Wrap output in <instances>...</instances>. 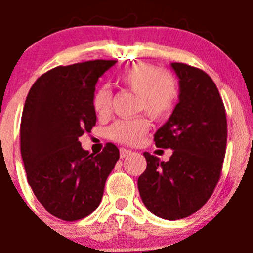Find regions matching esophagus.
Returning <instances> with one entry per match:
<instances>
[{"label":"esophagus","mask_w":253,"mask_h":253,"mask_svg":"<svg viewBox=\"0 0 253 253\" xmlns=\"http://www.w3.org/2000/svg\"><path fill=\"white\" fill-rule=\"evenodd\" d=\"M130 154H131V151H129V149H126V148H120V157H122V158L129 157Z\"/></svg>","instance_id":"34e87169"}]
</instances>
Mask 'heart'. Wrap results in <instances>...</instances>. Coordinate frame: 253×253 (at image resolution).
Listing matches in <instances>:
<instances>
[{
    "label": "heart",
    "mask_w": 253,
    "mask_h": 253,
    "mask_svg": "<svg viewBox=\"0 0 253 253\" xmlns=\"http://www.w3.org/2000/svg\"><path fill=\"white\" fill-rule=\"evenodd\" d=\"M120 84L131 92L137 93L138 113L146 111L152 119L163 120L175 110L180 97V84L177 78L169 71H161L148 63H135L119 77ZM113 93L107 86L99 87L92 97L93 110L100 118H106L111 111ZM149 130V122L144 115L134 119L118 120L107 129L111 140L122 144L134 146L144 138Z\"/></svg>",
    "instance_id": "b5f03b06"
}]
</instances>
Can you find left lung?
<instances>
[{
	"instance_id": "left-lung-1",
	"label": "left lung",
	"mask_w": 253,
	"mask_h": 253,
	"mask_svg": "<svg viewBox=\"0 0 253 253\" xmlns=\"http://www.w3.org/2000/svg\"><path fill=\"white\" fill-rule=\"evenodd\" d=\"M171 66L180 78V101L154 142L173 153L163 162L144 152L147 169L138 189L151 213L177 220L196 213L214 193L227 148V116L208 73L185 63Z\"/></svg>"
}]
</instances>
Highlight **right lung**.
Segmentation results:
<instances>
[{
  "label": "right lung",
  "mask_w": 253,
  "mask_h": 253,
  "mask_svg": "<svg viewBox=\"0 0 253 253\" xmlns=\"http://www.w3.org/2000/svg\"><path fill=\"white\" fill-rule=\"evenodd\" d=\"M115 63L97 59L51 68L31 86L24 105L20 149L28 182L46 211L66 222L99 207L119 160L113 143L95 156L78 142L96 124L95 84Z\"/></svg>",
  "instance_id": "right-lung-1"
}]
</instances>
